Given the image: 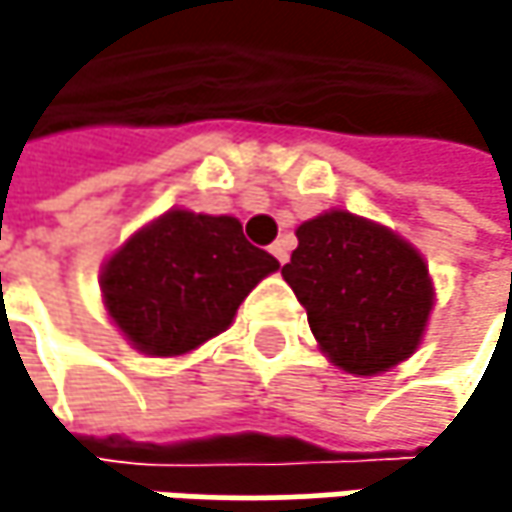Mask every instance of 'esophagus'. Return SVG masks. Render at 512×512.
I'll return each mask as SVG.
<instances>
[{
    "label": "esophagus",
    "mask_w": 512,
    "mask_h": 512,
    "mask_svg": "<svg viewBox=\"0 0 512 512\" xmlns=\"http://www.w3.org/2000/svg\"><path fill=\"white\" fill-rule=\"evenodd\" d=\"M269 252H272V257H275L278 263H287V257H290V246H287V240H275V243L269 246Z\"/></svg>",
    "instance_id": "esophagus-1"
}]
</instances>
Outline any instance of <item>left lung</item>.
<instances>
[{
    "label": "left lung",
    "instance_id": "1",
    "mask_svg": "<svg viewBox=\"0 0 512 512\" xmlns=\"http://www.w3.org/2000/svg\"><path fill=\"white\" fill-rule=\"evenodd\" d=\"M296 237L281 275L326 356L347 373L373 376L418 350L433 284L406 240L344 210L299 225Z\"/></svg>",
    "mask_w": 512,
    "mask_h": 512
}]
</instances>
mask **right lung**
Returning <instances> with one entry per match:
<instances>
[{"mask_svg":"<svg viewBox=\"0 0 512 512\" xmlns=\"http://www.w3.org/2000/svg\"><path fill=\"white\" fill-rule=\"evenodd\" d=\"M278 260L243 237L231 216L171 210L130 237L103 266L109 317L148 356H183L225 332Z\"/></svg>","mask_w":512,"mask_h":512,"instance_id":"1","label":"right lung"}]
</instances>
